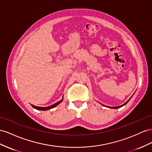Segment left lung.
Here are the masks:
<instances>
[{
  "mask_svg": "<svg viewBox=\"0 0 152 152\" xmlns=\"http://www.w3.org/2000/svg\"><path fill=\"white\" fill-rule=\"evenodd\" d=\"M131 98H130L129 99V100L126 102H125L124 104H122V105H121V106H115V107H111V106H105V105H104V104H101V103H100V104H101L103 106H105V107H109V108H112V109H118V108H120V107H122V106H125V104H126L130 101V99H131Z\"/></svg>",
  "mask_w": 152,
  "mask_h": 152,
  "instance_id": "8db88e82",
  "label": "left lung"
}]
</instances>
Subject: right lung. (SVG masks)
<instances>
[{
	"mask_svg": "<svg viewBox=\"0 0 152 152\" xmlns=\"http://www.w3.org/2000/svg\"><path fill=\"white\" fill-rule=\"evenodd\" d=\"M63 99H64V95L62 97V99L60 100V101L56 102L55 104H52L50 106H48V107H39V106H34L33 104H31L32 106L34 108V109L36 110H41V111H46V110H50V109H52V108H53L55 107H56L57 106H58L60 103H61L62 101H63Z\"/></svg>",
	"mask_w": 152,
	"mask_h": 152,
	"instance_id": "obj_1",
	"label": "right lung"
}]
</instances>
